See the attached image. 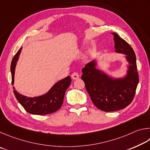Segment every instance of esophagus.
Here are the masks:
<instances>
[{
  "label": "esophagus",
  "instance_id": "1",
  "mask_svg": "<svg viewBox=\"0 0 150 150\" xmlns=\"http://www.w3.org/2000/svg\"><path fill=\"white\" fill-rule=\"evenodd\" d=\"M71 77H72V79H74V80H77V79H78V78H79V77H80L79 74H78V73L76 72H73V73L72 74V75H71Z\"/></svg>",
  "mask_w": 150,
  "mask_h": 150
}]
</instances>
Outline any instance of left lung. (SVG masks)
Listing matches in <instances>:
<instances>
[{
	"instance_id": "obj_1",
	"label": "left lung",
	"mask_w": 150,
	"mask_h": 150,
	"mask_svg": "<svg viewBox=\"0 0 150 150\" xmlns=\"http://www.w3.org/2000/svg\"><path fill=\"white\" fill-rule=\"evenodd\" d=\"M115 51L127 55L129 64L127 76L122 79H111L95 68L91 61L82 70V80L93 104L101 111H115L125 109L134 98L139 76L133 49L116 33H112Z\"/></svg>"
}]
</instances>
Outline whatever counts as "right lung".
Masks as SVG:
<instances>
[{"mask_svg": "<svg viewBox=\"0 0 150 150\" xmlns=\"http://www.w3.org/2000/svg\"><path fill=\"white\" fill-rule=\"evenodd\" d=\"M22 48L13 57L10 70L12 74V84H14L15 67L19 58ZM70 76H67L64 79L59 81L52 86V88L43 96L36 98H28L18 93L13 87V91L18 102L22 105L26 111L33 115H43L51 114L58 111L63 103V99L65 95L66 90L71 83Z\"/></svg>", "mask_w": 150, "mask_h": 150, "instance_id": "1", "label": "right lung"}]
</instances>
